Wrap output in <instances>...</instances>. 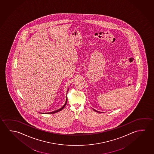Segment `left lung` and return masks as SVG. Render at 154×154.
I'll list each match as a JSON object with an SVG mask.
<instances>
[{
	"label": "left lung",
	"instance_id": "left-lung-1",
	"mask_svg": "<svg viewBox=\"0 0 154 154\" xmlns=\"http://www.w3.org/2000/svg\"><path fill=\"white\" fill-rule=\"evenodd\" d=\"M95 111H96V112H99V111H97V110H94V109H93Z\"/></svg>",
	"mask_w": 154,
	"mask_h": 154
}]
</instances>
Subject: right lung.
<instances>
[{"label":"right lung","mask_w":154,"mask_h":154,"mask_svg":"<svg viewBox=\"0 0 154 154\" xmlns=\"http://www.w3.org/2000/svg\"><path fill=\"white\" fill-rule=\"evenodd\" d=\"M66 102H67V99H66V102L65 103V104H64V105H63V106H62V108H61L60 109H58V110H55V111H52V112H48V113H46V114H54V113H56L57 112H59V111H61V110H62V109L64 108V106H66Z\"/></svg>","instance_id":"obj_1"}]
</instances>
